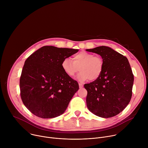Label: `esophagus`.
<instances>
[{
  "label": "esophagus",
  "mask_w": 148,
  "mask_h": 148,
  "mask_svg": "<svg viewBox=\"0 0 148 148\" xmlns=\"http://www.w3.org/2000/svg\"><path fill=\"white\" fill-rule=\"evenodd\" d=\"M79 87L80 88H82V87H83V84H81V83H79Z\"/></svg>",
  "instance_id": "obj_1"
}]
</instances>
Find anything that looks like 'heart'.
Wrapping results in <instances>:
<instances>
[{"instance_id":"heart-1","label":"heart","mask_w":148,"mask_h":148,"mask_svg":"<svg viewBox=\"0 0 148 148\" xmlns=\"http://www.w3.org/2000/svg\"><path fill=\"white\" fill-rule=\"evenodd\" d=\"M61 67L64 72L70 77H74L79 70L77 78L81 81L90 79L91 81L98 79L103 69V61L99 56L82 51L73 57V61L66 58L62 61Z\"/></svg>"}]
</instances>
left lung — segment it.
Listing matches in <instances>:
<instances>
[{"label":"left lung","instance_id":"1","mask_svg":"<svg viewBox=\"0 0 148 148\" xmlns=\"http://www.w3.org/2000/svg\"><path fill=\"white\" fill-rule=\"evenodd\" d=\"M86 51L100 55L103 61L100 77L84 85L87 108L101 118L114 116L126 107L132 97L134 78L128 60L107 46Z\"/></svg>","mask_w":148,"mask_h":148}]
</instances>
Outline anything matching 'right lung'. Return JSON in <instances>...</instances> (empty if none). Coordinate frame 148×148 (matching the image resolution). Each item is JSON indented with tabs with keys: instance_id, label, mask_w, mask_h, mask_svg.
I'll return each mask as SVG.
<instances>
[{
	"instance_id": "1",
	"label": "right lung",
	"mask_w": 148,
	"mask_h": 148,
	"mask_svg": "<svg viewBox=\"0 0 148 148\" xmlns=\"http://www.w3.org/2000/svg\"><path fill=\"white\" fill-rule=\"evenodd\" d=\"M78 51L46 46L25 61L20 79V96L32 114L41 118H53L65 112L79 86L62 70L61 62Z\"/></svg>"
}]
</instances>
